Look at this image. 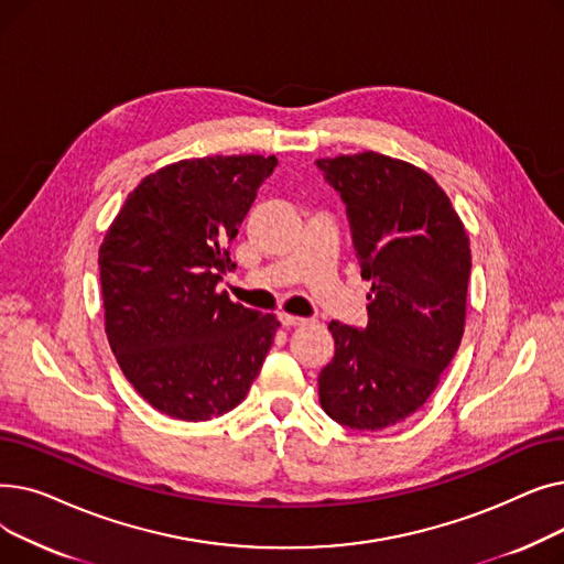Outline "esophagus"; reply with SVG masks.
<instances>
[{
    "instance_id": "34e87169",
    "label": "esophagus",
    "mask_w": 564,
    "mask_h": 564,
    "mask_svg": "<svg viewBox=\"0 0 564 564\" xmlns=\"http://www.w3.org/2000/svg\"><path fill=\"white\" fill-rule=\"evenodd\" d=\"M279 322L283 324V327H302V324L306 322L304 317H297V315H288V313H279Z\"/></svg>"
}]
</instances>
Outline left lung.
Masks as SVG:
<instances>
[{"mask_svg": "<svg viewBox=\"0 0 564 564\" xmlns=\"http://www.w3.org/2000/svg\"><path fill=\"white\" fill-rule=\"evenodd\" d=\"M347 207L368 324L332 322L319 404L351 430H383L416 413L464 336L470 247L453 203L423 169L379 153L317 160Z\"/></svg>", "mask_w": 564, "mask_h": 564, "instance_id": "8db88e82", "label": "left lung"}]
</instances>
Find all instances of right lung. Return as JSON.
Masks as SVG:
<instances>
[{
  "mask_svg": "<svg viewBox=\"0 0 564 564\" xmlns=\"http://www.w3.org/2000/svg\"><path fill=\"white\" fill-rule=\"evenodd\" d=\"M276 158L230 155L169 164L139 183L100 247L105 332L128 381L177 421H210L240 404L279 319L232 304L217 283L235 270L230 242Z\"/></svg>",
  "mask_w": 564,
  "mask_h": 564,
  "instance_id": "right-lung-1",
  "label": "right lung"
}]
</instances>
